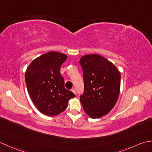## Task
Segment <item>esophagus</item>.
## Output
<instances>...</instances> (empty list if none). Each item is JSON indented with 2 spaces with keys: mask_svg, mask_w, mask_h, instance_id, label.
Here are the masks:
<instances>
[{
  "mask_svg": "<svg viewBox=\"0 0 152 152\" xmlns=\"http://www.w3.org/2000/svg\"><path fill=\"white\" fill-rule=\"evenodd\" d=\"M71 91H72L74 93V94H76V91H75V89H74V88H72V89H71Z\"/></svg>",
  "mask_w": 152,
  "mask_h": 152,
  "instance_id": "esophagus-1",
  "label": "esophagus"
}]
</instances>
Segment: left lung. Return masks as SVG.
<instances>
[{
    "label": "left lung",
    "mask_w": 152,
    "mask_h": 152,
    "mask_svg": "<svg viewBox=\"0 0 152 152\" xmlns=\"http://www.w3.org/2000/svg\"><path fill=\"white\" fill-rule=\"evenodd\" d=\"M79 63L84 83L80 102L90 118H101L114 108L118 101L120 73L114 64L99 55L84 56Z\"/></svg>",
    "instance_id": "8db88e82"
}]
</instances>
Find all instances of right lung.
I'll use <instances>...</instances> for the list:
<instances>
[{
	"label": "right lung",
	"mask_w": 152,
	"mask_h": 152,
	"mask_svg": "<svg viewBox=\"0 0 152 152\" xmlns=\"http://www.w3.org/2000/svg\"><path fill=\"white\" fill-rule=\"evenodd\" d=\"M67 59L63 53L50 51L32 61L25 72L28 94L37 108L48 116L59 114L75 94L64 88L60 68Z\"/></svg>",
	"instance_id": "right-lung-1"
}]
</instances>
